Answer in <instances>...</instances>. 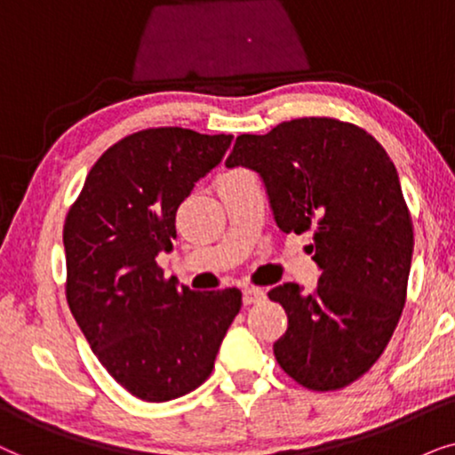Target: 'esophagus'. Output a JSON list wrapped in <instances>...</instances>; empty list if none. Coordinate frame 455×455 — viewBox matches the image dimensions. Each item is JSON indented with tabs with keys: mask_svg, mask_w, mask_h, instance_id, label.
Instances as JSON below:
<instances>
[{
	"mask_svg": "<svg viewBox=\"0 0 455 455\" xmlns=\"http://www.w3.org/2000/svg\"><path fill=\"white\" fill-rule=\"evenodd\" d=\"M264 291L262 289H256V287H245L243 289V304L245 306H251V304H259V301H264Z\"/></svg>",
	"mask_w": 455,
	"mask_h": 455,
	"instance_id": "esophagus-1",
	"label": "esophagus"
}]
</instances>
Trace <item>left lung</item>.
Listing matches in <instances>:
<instances>
[{"label": "left lung", "instance_id": "left-lung-1", "mask_svg": "<svg viewBox=\"0 0 455 455\" xmlns=\"http://www.w3.org/2000/svg\"><path fill=\"white\" fill-rule=\"evenodd\" d=\"M227 166L259 174L276 227L310 231L323 270L312 293L268 291L289 318L278 366L312 391L343 389L380 358L405 306L414 231L391 157L360 126L312 116L239 135Z\"/></svg>", "mask_w": 455, "mask_h": 455}]
</instances>
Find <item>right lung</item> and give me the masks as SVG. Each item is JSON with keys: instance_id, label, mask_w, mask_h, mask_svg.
I'll return each instance as SVG.
<instances>
[{"instance_id": "right-lung-1", "label": "right lung", "mask_w": 455, "mask_h": 455, "mask_svg": "<svg viewBox=\"0 0 455 455\" xmlns=\"http://www.w3.org/2000/svg\"><path fill=\"white\" fill-rule=\"evenodd\" d=\"M231 141L180 126L132 132L95 162L66 216L72 316L101 366L143 402L197 389L241 310L239 289L177 287L156 262L177 239L179 205Z\"/></svg>"}]
</instances>
